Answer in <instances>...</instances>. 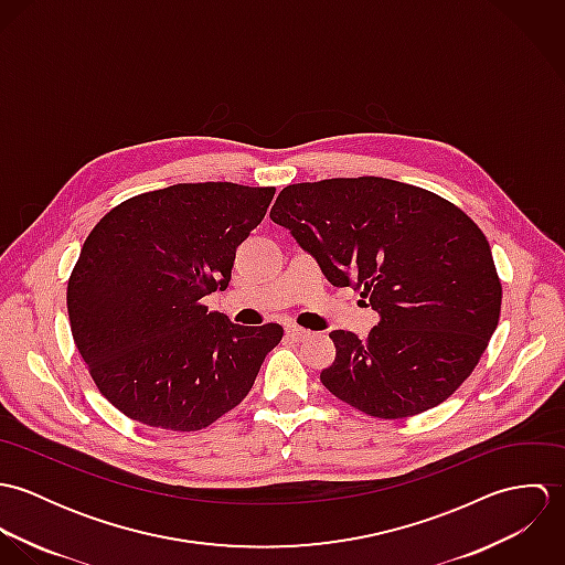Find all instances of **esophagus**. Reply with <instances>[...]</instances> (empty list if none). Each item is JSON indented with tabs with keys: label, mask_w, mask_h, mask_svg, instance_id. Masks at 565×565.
Masks as SVG:
<instances>
[{
	"label": "esophagus",
	"mask_w": 565,
	"mask_h": 565,
	"mask_svg": "<svg viewBox=\"0 0 565 565\" xmlns=\"http://www.w3.org/2000/svg\"><path fill=\"white\" fill-rule=\"evenodd\" d=\"M285 332H287V337H291L294 341H307L313 332L311 330H307V328H302V326H296V323H289L287 328H285Z\"/></svg>",
	"instance_id": "obj_1"
}]
</instances>
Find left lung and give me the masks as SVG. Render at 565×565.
I'll return each instance as SVG.
<instances>
[{
    "mask_svg": "<svg viewBox=\"0 0 565 565\" xmlns=\"http://www.w3.org/2000/svg\"><path fill=\"white\" fill-rule=\"evenodd\" d=\"M271 222L285 226L334 287L361 289L381 316L365 341L332 330L322 370L339 401L401 419L450 398L498 326L502 287L481 228L448 200L390 178L289 184Z\"/></svg>",
    "mask_w": 565,
    "mask_h": 565,
    "instance_id": "obj_1",
    "label": "left lung"
}]
</instances>
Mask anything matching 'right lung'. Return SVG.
I'll use <instances>...</instances> for the list:
<instances>
[{
	"label": "right lung",
	"instance_id": "obj_1",
	"mask_svg": "<svg viewBox=\"0 0 565 565\" xmlns=\"http://www.w3.org/2000/svg\"><path fill=\"white\" fill-rule=\"evenodd\" d=\"M274 186L173 184L106 213L67 285L72 334L102 396L130 419L200 430L247 396L282 326H239L202 298L231 282Z\"/></svg>",
	"mask_w": 565,
	"mask_h": 565
}]
</instances>
